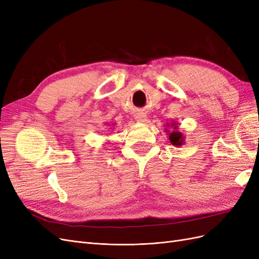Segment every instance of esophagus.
I'll return each mask as SVG.
<instances>
[{
  "label": "esophagus",
  "mask_w": 259,
  "mask_h": 259,
  "mask_svg": "<svg viewBox=\"0 0 259 259\" xmlns=\"http://www.w3.org/2000/svg\"><path fill=\"white\" fill-rule=\"evenodd\" d=\"M135 119L139 122H146L147 114L145 112H137L135 115Z\"/></svg>",
  "instance_id": "1"
}]
</instances>
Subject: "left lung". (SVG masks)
I'll return each instance as SVG.
<instances>
[{"label":"left lung","instance_id":"8db88e82","mask_svg":"<svg viewBox=\"0 0 259 259\" xmlns=\"http://www.w3.org/2000/svg\"><path fill=\"white\" fill-rule=\"evenodd\" d=\"M167 126H169L168 124H167ZM170 126L173 127V131H171L168 134L169 142L171 143V145H174V146H182L184 144V136L182 133L177 131V128H178L177 124L175 122H173ZM166 132H168V130H166Z\"/></svg>","mask_w":259,"mask_h":259}]
</instances>
